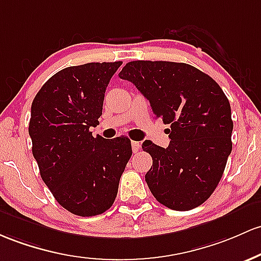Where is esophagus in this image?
I'll return each instance as SVG.
<instances>
[{"instance_id":"esophagus-1","label":"esophagus","mask_w":261,"mask_h":261,"mask_svg":"<svg viewBox=\"0 0 261 261\" xmlns=\"http://www.w3.org/2000/svg\"><path fill=\"white\" fill-rule=\"evenodd\" d=\"M131 146H133V151L134 152H139V150H140V142H137V141H133L131 142Z\"/></svg>"}]
</instances>
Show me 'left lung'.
Wrapping results in <instances>:
<instances>
[{"mask_svg":"<svg viewBox=\"0 0 261 261\" xmlns=\"http://www.w3.org/2000/svg\"><path fill=\"white\" fill-rule=\"evenodd\" d=\"M170 125L168 147L146 140L152 157L145 179L151 193L173 211H190L211 197L231 152L230 104L210 75L186 63L128 62L119 73Z\"/></svg>","mask_w":261,"mask_h":261,"instance_id":"8db88e82","label":"left lung"}]
</instances>
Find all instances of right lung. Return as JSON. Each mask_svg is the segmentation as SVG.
Listing matches in <instances>:
<instances>
[{
    "instance_id": "1",
    "label": "right lung",
    "mask_w": 261,
    "mask_h": 261,
    "mask_svg": "<svg viewBox=\"0 0 261 261\" xmlns=\"http://www.w3.org/2000/svg\"><path fill=\"white\" fill-rule=\"evenodd\" d=\"M122 62L87 63L54 74L37 93L28 133L43 182L70 213H104L116 198L133 150L126 136L93 137L105 90Z\"/></svg>"
}]
</instances>
